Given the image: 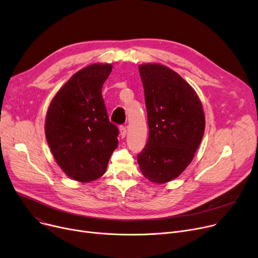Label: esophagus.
<instances>
[{
    "mask_svg": "<svg viewBox=\"0 0 258 258\" xmlns=\"http://www.w3.org/2000/svg\"><path fill=\"white\" fill-rule=\"evenodd\" d=\"M119 132H120V136H121V138H124V137L126 136V127L125 126H120Z\"/></svg>",
    "mask_w": 258,
    "mask_h": 258,
    "instance_id": "1",
    "label": "esophagus"
}]
</instances>
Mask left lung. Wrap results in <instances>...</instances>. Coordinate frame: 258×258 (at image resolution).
I'll return each mask as SVG.
<instances>
[{"instance_id":"8db88e82","label":"left lung","mask_w":258,"mask_h":258,"mask_svg":"<svg viewBox=\"0 0 258 258\" xmlns=\"http://www.w3.org/2000/svg\"><path fill=\"white\" fill-rule=\"evenodd\" d=\"M139 73L149 134L138 164L147 179L165 183L192 162L204 134V112L192 86L171 68L146 63L139 65Z\"/></svg>"}]
</instances>
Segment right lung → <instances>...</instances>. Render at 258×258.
<instances>
[{"label": "right lung", "mask_w": 258, "mask_h": 258, "mask_svg": "<svg viewBox=\"0 0 258 258\" xmlns=\"http://www.w3.org/2000/svg\"><path fill=\"white\" fill-rule=\"evenodd\" d=\"M112 64L84 67L51 99L45 116V138L51 153L74 180L89 182L106 172L118 146V128L109 121L101 88Z\"/></svg>", "instance_id": "add662e5"}]
</instances>
